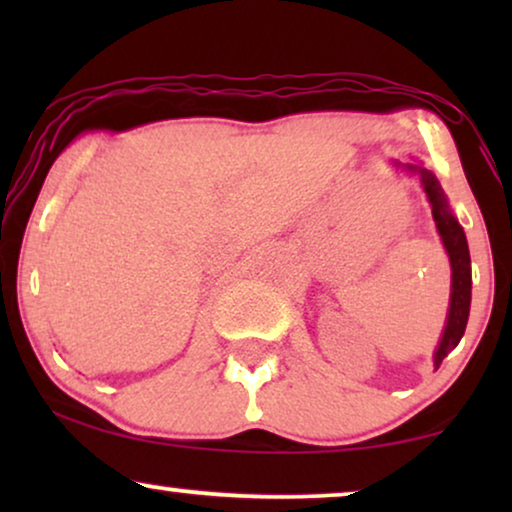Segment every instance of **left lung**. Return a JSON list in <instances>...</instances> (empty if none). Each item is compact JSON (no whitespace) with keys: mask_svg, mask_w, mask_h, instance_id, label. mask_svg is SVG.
<instances>
[{"mask_svg":"<svg viewBox=\"0 0 512 512\" xmlns=\"http://www.w3.org/2000/svg\"><path fill=\"white\" fill-rule=\"evenodd\" d=\"M398 170H405L408 174H417L422 181V188L426 193V200L431 205L433 221H436V230L443 240L445 254L450 256V268H452V286H450V307H447V319L443 335L433 352V366H440L447 354L459 345V340L464 338L466 324H468V312H471V254H468V242L464 228L459 226L457 216L450 209L447 195L436 179V174L422 167V163H394Z\"/></svg>","mask_w":512,"mask_h":512,"instance_id":"1","label":"left lung"}]
</instances>
